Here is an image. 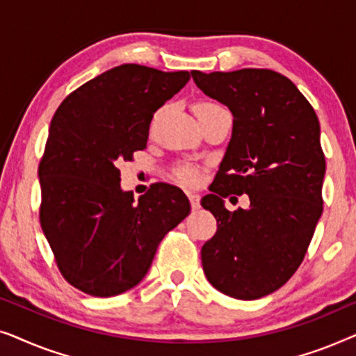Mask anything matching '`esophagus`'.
I'll return each instance as SVG.
<instances>
[{"label": "esophagus", "mask_w": 356, "mask_h": 356, "mask_svg": "<svg viewBox=\"0 0 356 356\" xmlns=\"http://www.w3.org/2000/svg\"><path fill=\"white\" fill-rule=\"evenodd\" d=\"M188 197H189V202H191V207L194 209V211L201 207V197H199V194L188 193Z\"/></svg>", "instance_id": "1"}]
</instances>
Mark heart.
Instances as JSON below:
<instances>
[{
  "instance_id": "obj_1",
  "label": "heart",
  "mask_w": 356,
  "mask_h": 356,
  "mask_svg": "<svg viewBox=\"0 0 356 356\" xmlns=\"http://www.w3.org/2000/svg\"><path fill=\"white\" fill-rule=\"evenodd\" d=\"M216 104H211V102H201V104L196 105V111H201V110H209V108H216ZM199 178H201V175L196 168L193 167H183L179 168L178 172V179L181 183H186V184H196L199 181Z\"/></svg>"
}]
</instances>
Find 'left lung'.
<instances>
[{"instance_id": "left-lung-1", "label": "left lung", "mask_w": 356, "mask_h": 356, "mask_svg": "<svg viewBox=\"0 0 356 356\" xmlns=\"http://www.w3.org/2000/svg\"><path fill=\"white\" fill-rule=\"evenodd\" d=\"M191 76L233 115L212 193L201 201L217 218L216 235L201 250L204 274L222 293L257 300L295 274L323 213L319 120L293 82L275 71ZM228 193H248L250 207L227 211Z\"/></svg>"}]
</instances>
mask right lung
I'll use <instances>...</instances> for the list:
<instances>
[{
	"mask_svg": "<svg viewBox=\"0 0 356 356\" xmlns=\"http://www.w3.org/2000/svg\"><path fill=\"white\" fill-rule=\"evenodd\" d=\"M189 77L121 65L67 95L53 116L38 165L40 225L63 277L87 295L138 285L163 236L191 211L186 194L165 183L134 201L118 170L145 149L154 113Z\"/></svg>",
	"mask_w": 356,
	"mask_h": 356,
	"instance_id": "obj_1",
	"label": "right lung"
}]
</instances>
